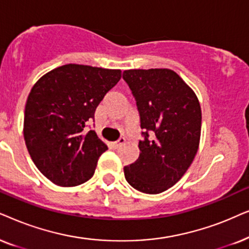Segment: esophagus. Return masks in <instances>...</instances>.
Returning <instances> with one entry per match:
<instances>
[{
  "label": "esophagus",
  "mask_w": 249,
  "mask_h": 249,
  "mask_svg": "<svg viewBox=\"0 0 249 249\" xmlns=\"http://www.w3.org/2000/svg\"><path fill=\"white\" fill-rule=\"evenodd\" d=\"M125 143V138H119L117 141L116 142H114V143H112V145H114V148H116V149H118L119 147H122L123 144Z\"/></svg>",
  "instance_id": "obj_1"
}]
</instances>
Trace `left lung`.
<instances>
[{
  "label": "left lung",
  "mask_w": 249,
  "mask_h": 249,
  "mask_svg": "<svg viewBox=\"0 0 249 249\" xmlns=\"http://www.w3.org/2000/svg\"><path fill=\"white\" fill-rule=\"evenodd\" d=\"M137 102L140 155L124 167L126 181L144 194H160L190 167L200 140L199 101L171 69H131L123 72Z\"/></svg>",
  "instance_id": "obj_1"
}]
</instances>
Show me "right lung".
I'll list each match as a JSON object with an SVG mask.
<instances>
[{
  "instance_id": "obj_1",
  "label": "right lung",
  "mask_w": 249,
  "mask_h": 249,
  "mask_svg": "<svg viewBox=\"0 0 249 249\" xmlns=\"http://www.w3.org/2000/svg\"><path fill=\"white\" fill-rule=\"evenodd\" d=\"M121 77L118 69L69 64L33 86L25 107L24 138L36 167L53 183L74 187L93 177L108 148L89 124Z\"/></svg>"
}]
</instances>
